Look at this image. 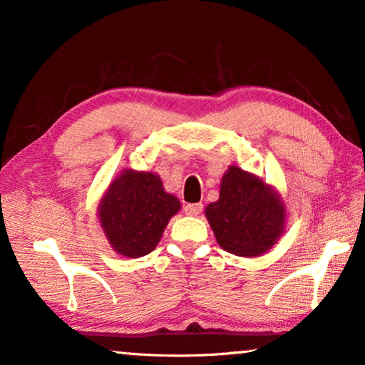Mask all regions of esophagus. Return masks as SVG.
Instances as JSON below:
<instances>
[{"label": "esophagus", "instance_id": "34e87169", "mask_svg": "<svg viewBox=\"0 0 365 365\" xmlns=\"http://www.w3.org/2000/svg\"><path fill=\"white\" fill-rule=\"evenodd\" d=\"M183 211L188 215H197L202 211V205L201 202H196V205H187L183 207Z\"/></svg>", "mask_w": 365, "mask_h": 365}]
</instances>
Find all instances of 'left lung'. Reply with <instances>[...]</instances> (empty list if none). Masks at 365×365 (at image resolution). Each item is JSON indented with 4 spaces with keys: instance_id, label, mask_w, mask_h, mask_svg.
<instances>
[{
    "instance_id": "left-lung-1",
    "label": "left lung",
    "mask_w": 365,
    "mask_h": 365,
    "mask_svg": "<svg viewBox=\"0 0 365 365\" xmlns=\"http://www.w3.org/2000/svg\"><path fill=\"white\" fill-rule=\"evenodd\" d=\"M206 217L222 250L255 257L279 240L285 207L267 183L232 165L222 178L219 200L206 207Z\"/></svg>"
}]
</instances>
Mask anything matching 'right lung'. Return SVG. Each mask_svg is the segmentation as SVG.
<instances>
[{
  "mask_svg": "<svg viewBox=\"0 0 365 365\" xmlns=\"http://www.w3.org/2000/svg\"><path fill=\"white\" fill-rule=\"evenodd\" d=\"M180 202L165 193L151 172L125 170L110 183L100 206V220L109 243L122 256L141 257L156 248Z\"/></svg>",
  "mask_w": 365,
  "mask_h": 365,
  "instance_id": "1",
  "label": "right lung"
}]
</instances>
